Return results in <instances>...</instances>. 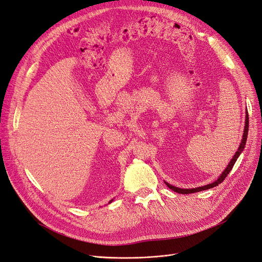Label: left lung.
<instances>
[{
  "label": "left lung",
  "instance_id": "1",
  "mask_svg": "<svg viewBox=\"0 0 262 262\" xmlns=\"http://www.w3.org/2000/svg\"><path fill=\"white\" fill-rule=\"evenodd\" d=\"M247 134H248V113H247V110H246V115H245V127H244V133H243V138H242V142H241L238 148L235 152V155L233 156V158L231 159V161L229 162V164L227 165V167L225 169V171L222 173V175L218 177V179L212 183V184H208V185H205V186H202V187H196V188H192V189H183V188H177L175 186H172L170 185L169 183H165V185L170 188V189H172L173 191L177 192V193H182V194H188V193H193V192H198V191H202V190H206V189H211V188L213 187H216L218 186L219 184H222L224 182V180L227 177V175L229 174V172L232 170V167L235 163V161L237 160L238 156L242 154L245 145H246V140H247Z\"/></svg>",
  "mask_w": 262,
  "mask_h": 262
}]
</instances>
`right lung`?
<instances>
[{
  "instance_id": "obj_1",
  "label": "right lung",
  "mask_w": 262,
  "mask_h": 262,
  "mask_svg": "<svg viewBox=\"0 0 262 262\" xmlns=\"http://www.w3.org/2000/svg\"><path fill=\"white\" fill-rule=\"evenodd\" d=\"M112 201H113V200H112ZM112 201H111V202H112ZM111 202H110V203H111Z\"/></svg>"
}]
</instances>
